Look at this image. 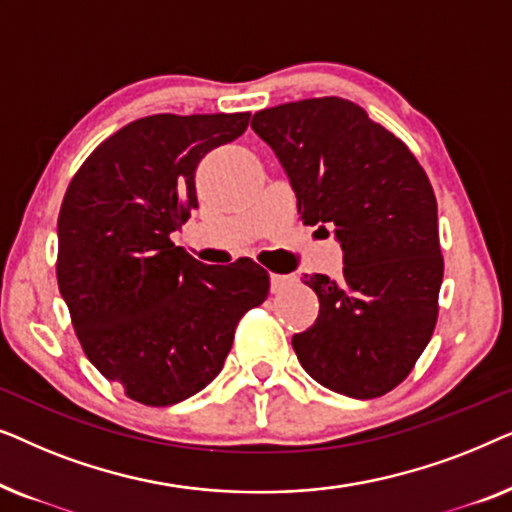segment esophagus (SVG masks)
Segmentation results:
<instances>
[{"instance_id": "1", "label": "esophagus", "mask_w": 512, "mask_h": 512, "mask_svg": "<svg viewBox=\"0 0 512 512\" xmlns=\"http://www.w3.org/2000/svg\"><path fill=\"white\" fill-rule=\"evenodd\" d=\"M289 284H291V277H286V275H270V291L272 293L284 291Z\"/></svg>"}]
</instances>
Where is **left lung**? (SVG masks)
<instances>
[{
    "instance_id": "8db88e82",
    "label": "left lung",
    "mask_w": 512,
    "mask_h": 512,
    "mask_svg": "<svg viewBox=\"0 0 512 512\" xmlns=\"http://www.w3.org/2000/svg\"><path fill=\"white\" fill-rule=\"evenodd\" d=\"M251 128L289 174L305 226L335 228L345 254L338 282L305 275L319 317L291 340L300 366L338 394L384 396L438 321L445 263L431 181L408 144L342 97L263 109Z\"/></svg>"
}]
</instances>
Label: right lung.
<instances>
[{"mask_svg": "<svg viewBox=\"0 0 512 512\" xmlns=\"http://www.w3.org/2000/svg\"><path fill=\"white\" fill-rule=\"evenodd\" d=\"M251 114H153L104 139L58 216V286L88 361L125 396L165 408L221 373L235 328L268 298L251 258L202 265L172 233L198 209L195 170Z\"/></svg>", "mask_w": 512, "mask_h": 512, "instance_id": "add662e5", "label": "right lung"}]
</instances>
